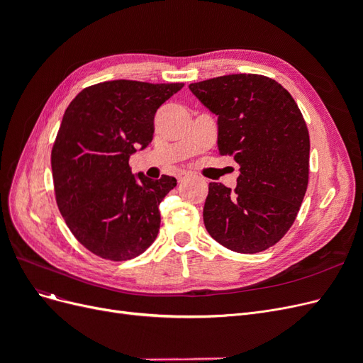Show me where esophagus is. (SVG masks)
Returning a JSON list of instances; mask_svg holds the SVG:
<instances>
[{
	"label": "esophagus",
	"mask_w": 363,
	"mask_h": 363,
	"mask_svg": "<svg viewBox=\"0 0 363 363\" xmlns=\"http://www.w3.org/2000/svg\"><path fill=\"white\" fill-rule=\"evenodd\" d=\"M189 177V174L188 172H184V171H182V172H179L177 174V180L182 183V182H184L186 179H188Z\"/></svg>",
	"instance_id": "esophagus-1"
}]
</instances>
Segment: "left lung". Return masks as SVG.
Returning a JSON list of instances; mask_svg holds the SVG:
<instances>
[{"label":"left lung","instance_id":"8db88e82","mask_svg":"<svg viewBox=\"0 0 363 363\" xmlns=\"http://www.w3.org/2000/svg\"><path fill=\"white\" fill-rule=\"evenodd\" d=\"M218 116V150L239 163L235 191L208 183L204 225L225 248L252 255L277 244L300 211L309 182L311 140L291 94L257 74L189 84Z\"/></svg>","mask_w":363,"mask_h":363}]
</instances>
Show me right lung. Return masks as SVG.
I'll list each match as a JSON object with an SVG mask.
<instances>
[{
	"label": "right lung",
	"mask_w": 363,
	"mask_h": 363,
	"mask_svg": "<svg viewBox=\"0 0 363 363\" xmlns=\"http://www.w3.org/2000/svg\"><path fill=\"white\" fill-rule=\"evenodd\" d=\"M183 83L112 80L86 87L65 111L51 151L59 211L79 242L108 260L142 255L157 238L159 204L177 180L131 174L152 140L157 108Z\"/></svg>",
	"instance_id": "right-lung-1"
}]
</instances>
